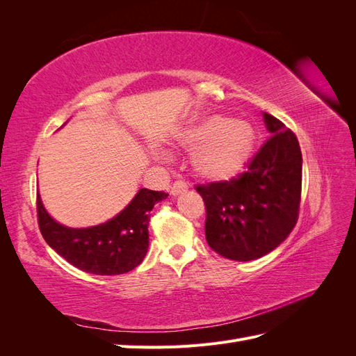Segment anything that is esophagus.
Returning <instances> with one entry per match:
<instances>
[{
  "label": "esophagus",
  "mask_w": 356,
  "mask_h": 356,
  "mask_svg": "<svg viewBox=\"0 0 356 356\" xmlns=\"http://www.w3.org/2000/svg\"><path fill=\"white\" fill-rule=\"evenodd\" d=\"M187 190V184L184 181H175L174 184H172V187H170V195L172 196H177V195H179V193H182V191H186Z\"/></svg>",
  "instance_id": "obj_1"
}]
</instances>
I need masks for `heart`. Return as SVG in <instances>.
Returning a JSON list of instances; mask_svg holds the SVG:
<instances>
[{
  "label": "heart",
  "instance_id": "1",
  "mask_svg": "<svg viewBox=\"0 0 356 356\" xmlns=\"http://www.w3.org/2000/svg\"><path fill=\"white\" fill-rule=\"evenodd\" d=\"M252 131L243 122H227L221 117L190 124L177 136L178 147L195 149L191 166L196 175L208 181L233 177L252 148Z\"/></svg>",
  "mask_w": 356,
  "mask_h": 356
}]
</instances>
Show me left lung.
<instances>
[{
	"label": "left lung",
	"mask_w": 356,
	"mask_h": 356,
	"mask_svg": "<svg viewBox=\"0 0 356 356\" xmlns=\"http://www.w3.org/2000/svg\"><path fill=\"white\" fill-rule=\"evenodd\" d=\"M270 138L230 181L197 184L212 250L234 261L260 258L281 245L298 220L301 149L296 134L264 113Z\"/></svg>",
	"instance_id": "obj_1"
}]
</instances>
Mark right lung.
Segmentation results:
<instances>
[{"instance_id": "add662e5", "label": "right lung", "mask_w": 356, "mask_h": 356, "mask_svg": "<svg viewBox=\"0 0 356 356\" xmlns=\"http://www.w3.org/2000/svg\"><path fill=\"white\" fill-rule=\"evenodd\" d=\"M166 197L163 191L141 188L114 218L88 229H71L53 220L37 195L38 227L44 241L74 267L92 275H123L143 263L149 211Z\"/></svg>"}]
</instances>
